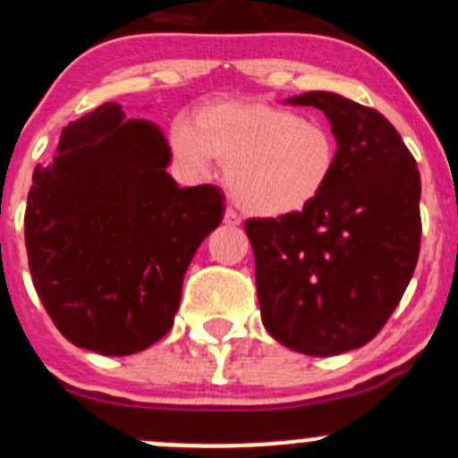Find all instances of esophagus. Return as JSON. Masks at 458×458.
<instances>
[{"instance_id": "34e87169", "label": "esophagus", "mask_w": 458, "mask_h": 458, "mask_svg": "<svg viewBox=\"0 0 458 458\" xmlns=\"http://www.w3.org/2000/svg\"><path fill=\"white\" fill-rule=\"evenodd\" d=\"M225 225H231V227H235V225H240L238 211L231 209V207H227V209H225Z\"/></svg>"}]
</instances>
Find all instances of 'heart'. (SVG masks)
Segmentation results:
<instances>
[{
  "instance_id": "heart-1",
  "label": "heart",
  "mask_w": 458,
  "mask_h": 458,
  "mask_svg": "<svg viewBox=\"0 0 458 458\" xmlns=\"http://www.w3.org/2000/svg\"><path fill=\"white\" fill-rule=\"evenodd\" d=\"M175 160L205 171L225 165V182L242 209L278 218L314 205L336 171L338 144L329 126L258 99H231L200 108L169 133Z\"/></svg>"
}]
</instances>
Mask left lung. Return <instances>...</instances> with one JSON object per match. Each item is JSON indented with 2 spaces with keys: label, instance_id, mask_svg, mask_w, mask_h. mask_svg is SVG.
I'll return each instance as SVG.
<instances>
[{
  "label": "left lung",
  "instance_id": "obj_1",
  "mask_svg": "<svg viewBox=\"0 0 458 458\" xmlns=\"http://www.w3.org/2000/svg\"><path fill=\"white\" fill-rule=\"evenodd\" d=\"M287 104L327 115L338 162L314 205L244 223L262 325L301 354H343L381 332L410 284L420 249V175L377 108L325 90Z\"/></svg>",
  "mask_w": 458,
  "mask_h": 458
}]
</instances>
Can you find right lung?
I'll return each mask as SVG.
<instances>
[{"mask_svg": "<svg viewBox=\"0 0 458 458\" xmlns=\"http://www.w3.org/2000/svg\"><path fill=\"white\" fill-rule=\"evenodd\" d=\"M156 124L102 104L35 166L24 216L35 292L62 336L102 356L160 341L202 240L223 223L214 184L180 189Z\"/></svg>", "mask_w": 458, "mask_h": 458, "instance_id": "1", "label": "right lung"}]
</instances>
